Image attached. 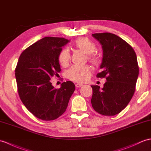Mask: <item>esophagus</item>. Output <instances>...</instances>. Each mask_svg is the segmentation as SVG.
<instances>
[{
	"label": "esophagus",
	"instance_id": "esophagus-1",
	"mask_svg": "<svg viewBox=\"0 0 151 151\" xmlns=\"http://www.w3.org/2000/svg\"><path fill=\"white\" fill-rule=\"evenodd\" d=\"M82 86H83L82 83H76L75 85L76 88H78V87H82Z\"/></svg>",
	"mask_w": 151,
	"mask_h": 151
}]
</instances>
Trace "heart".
I'll return each instance as SVG.
<instances>
[{
  "mask_svg": "<svg viewBox=\"0 0 151 151\" xmlns=\"http://www.w3.org/2000/svg\"><path fill=\"white\" fill-rule=\"evenodd\" d=\"M75 46L79 50L87 54V59L93 64H99L100 58L94 52L96 50V45L92 41L86 37H81L75 42ZM71 59L70 52L67 49L62 50L58 55V61L62 65H67ZM90 75V67L89 65H73L67 71L68 78L72 81L83 82L89 78Z\"/></svg>",
  "mask_w": 151,
  "mask_h": 151,
  "instance_id": "1",
  "label": "heart"
}]
</instances>
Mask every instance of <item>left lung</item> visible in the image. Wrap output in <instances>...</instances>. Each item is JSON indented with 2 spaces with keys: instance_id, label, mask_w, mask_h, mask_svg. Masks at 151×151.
<instances>
[{
  "instance_id": "obj_1",
  "label": "left lung",
  "mask_w": 151,
  "mask_h": 151,
  "mask_svg": "<svg viewBox=\"0 0 151 151\" xmlns=\"http://www.w3.org/2000/svg\"><path fill=\"white\" fill-rule=\"evenodd\" d=\"M103 50L102 71L97 78H106L107 82L100 89L91 86V100L94 111L104 116H114L124 109L134 95L139 74L137 57L127 42L110 33H94Z\"/></svg>"
}]
</instances>
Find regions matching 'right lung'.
I'll return each instance as SVG.
<instances>
[{
  "instance_id": "right-lung-1",
  "label": "right lung",
  "mask_w": 151,
  "mask_h": 151,
  "mask_svg": "<svg viewBox=\"0 0 151 151\" xmlns=\"http://www.w3.org/2000/svg\"><path fill=\"white\" fill-rule=\"evenodd\" d=\"M69 40L64 38L44 37L24 50L15 68L20 99L35 116L53 120L64 113L75 89L71 81L63 82L59 89L50 80L60 72L58 55Z\"/></svg>"
}]
</instances>
